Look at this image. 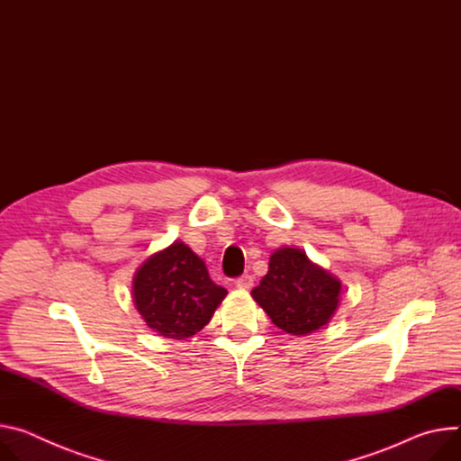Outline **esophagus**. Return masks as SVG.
Returning a JSON list of instances; mask_svg holds the SVG:
<instances>
[{
    "instance_id": "1",
    "label": "esophagus",
    "mask_w": 461,
    "mask_h": 461,
    "mask_svg": "<svg viewBox=\"0 0 461 461\" xmlns=\"http://www.w3.org/2000/svg\"><path fill=\"white\" fill-rule=\"evenodd\" d=\"M252 284H254L252 275H241L240 278H236V287H240V289H250Z\"/></svg>"
}]
</instances>
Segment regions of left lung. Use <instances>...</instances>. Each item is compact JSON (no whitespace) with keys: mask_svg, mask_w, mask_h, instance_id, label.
<instances>
[{"mask_svg":"<svg viewBox=\"0 0 461 461\" xmlns=\"http://www.w3.org/2000/svg\"><path fill=\"white\" fill-rule=\"evenodd\" d=\"M250 294L275 326L291 335H308L333 317L340 282L312 264L303 250L284 247L271 254L267 275Z\"/></svg>","mask_w":461,"mask_h":461,"instance_id":"obj_1","label":"left lung"}]
</instances>
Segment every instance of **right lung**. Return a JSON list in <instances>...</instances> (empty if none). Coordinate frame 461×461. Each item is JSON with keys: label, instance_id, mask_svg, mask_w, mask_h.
<instances>
[{"label": "right lung", "instance_id": "obj_1", "mask_svg": "<svg viewBox=\"0 0 461 461\" xmlns=\"http://www.w3.org/2000/svg\"><path fill=\"white\" fill-rule=\"evenodd\" d=\"M227 289L183 241L149 257L133 276V302L148 328L183 340L207 326Z\"/></svg>", "mask_w": 461, "mask_h": 461}]
</instances>
